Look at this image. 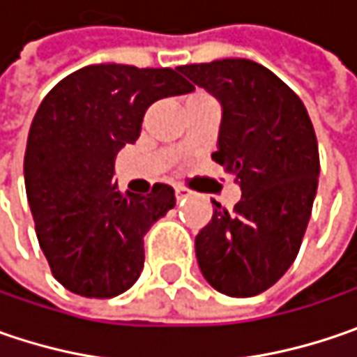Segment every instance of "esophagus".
Instances as JSON below:
<instances>
[{
  "mask_svg": "<svg viewBox=\"0 0 357 357\" xmlns=\"http://www.w3.org/2000/svg\"><path fill=\"white\" fill-rule=\"evenodd\" d=\"M185 197H190V190H188V188H181V185H178V188H176V199H178V202H183Z\"/></svg>",
  "mask_w": 357,
  "mask_h": 357,
  "instance_id": "34e87169",
  "label": "esophagus"
}]
</instances>
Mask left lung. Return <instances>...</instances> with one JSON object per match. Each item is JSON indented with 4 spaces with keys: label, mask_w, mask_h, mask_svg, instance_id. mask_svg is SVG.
Instances as JSON below:
<instances>
[{
    "label": "left lung",
    "mask_w": 357,
    "mask_h": 357,
    "mask_svg": "<svg viewBox=\"0 0 357 357\" xmlns=\"http://www.w3.org/2000/svg\"><path fill=\"white\" fill-rule=\"evenodd\" d=\"M195 86L222 105L211 160L236 176L234 209L213 202V215L195 236L197 266L213 289L252 298L294 264L318 190L319 153L302 100L252 59L181 66Z\"/></svg>",
    "instance_id": "left-lung-1"
}]
</instances>
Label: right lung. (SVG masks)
<instances>
[{"label": "right lung", "mask_w": 357, "mask_h": 357, "mask_svg": "<svg viewBox=\"0 0 357 357\" xmlns=\"http://www.w3.org/2000/svg\"><path fill=\"white\" fill-rule=\"evenodd\" d=\"M194 91L178 70L100 63L43 98L25 148V194L54 278L86 298H114L144 270V236L176 206L169 185L121 194L116 158L153 101Z\"/></svg>", "instance_id": "obj_1"}]
</instances>
